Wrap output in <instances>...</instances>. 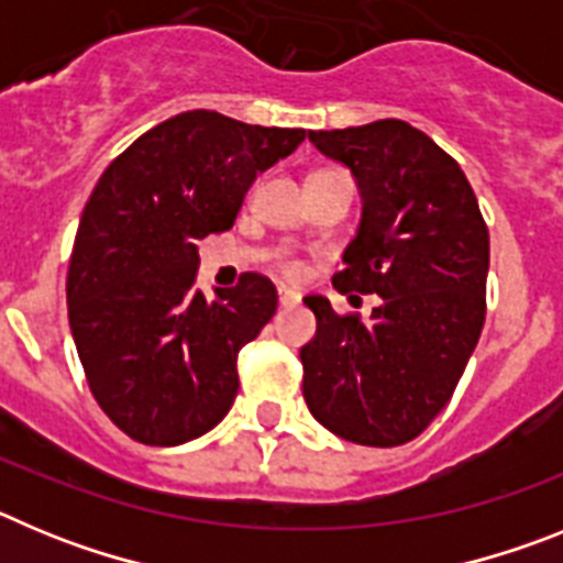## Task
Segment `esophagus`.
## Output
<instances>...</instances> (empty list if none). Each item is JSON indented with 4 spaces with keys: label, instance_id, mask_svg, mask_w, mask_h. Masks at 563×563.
Returning a JSON list of instances; mask_svg holds the SVG:
<instances>
[{
    "label": "esophagus",
    "instance_id": "esophagus-1",
    "mask_svg": "<svg viewBox=\"0 0 563 563\" xmlns=\"http://www.w3.org/2000/svg\"><path fill=\"white\" fill-rule=\"evenodd\" d=\"M278 305H282V307H296L298 305V292L278 290Z\"/></svg>",
    "mask_w": 563,
    "mask_h": 563
}]
</instances>
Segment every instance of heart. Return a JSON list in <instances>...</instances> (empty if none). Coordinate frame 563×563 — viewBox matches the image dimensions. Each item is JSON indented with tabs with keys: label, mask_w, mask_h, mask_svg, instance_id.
Masks as SVG:
<instances>
[{
	"label": "heart",
	"mask_w": 563,
	"mask_h": 563,
	"mask_svg": "<svg viewBox=\"0 0 563 563\" xmlns=\"http://www.w3.org/2000/svg\"><path fill=\"white\" fill-rule=\"evenodd\" d=\"M273 265H276V271L282 273L287 282H298V278L305 276V262L298 256H292V253H278Z\"/></svg>",
	"instance_id": "heart-1"
}]
</instances>
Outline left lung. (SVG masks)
Here are the masks:
<instances>
[{
  "mask_svg": "<svg viewBox=\"0 0 563 563\" xmlns=\"http://www.w3.org/2000/svg\"><path fill=\"white\" fill-rule=\"evenodd\" d=\"M355 174L363 220L332 287L377 292L369 321L307 296L305 400L324 429L372 449L415 440L445 409L485 324L490 236L465 172L406 121L310 132ZM361 296H352V301Z\"/></svg>",
  "mask_w": 563,
  "mask_h": 563,
  "instance_id": "left-lung-1",
  "label": "left lung"
}]
</instances>
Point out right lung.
I'll return each mask as SVG.
<instances>
[{
  "label": "right lung",
  "instance_id": "1",
  "mask_svg": "<svg viewBox=\"0 0 563 563\" xmlns=\"http://www.w3.org/2000/svg\"><path fill=\"white\" fill-rule=\"evenodd\" d=\"M305 129L251 126L211 109L141 134L89 194L67 271L69 330L103 415L143 445L211 431L239 391V350L276 312V287L194 290L197 239L228 231L258 172Z\"/></svg>",
  "mask_w": 563,
  "mask_h": 563
}]
</instances>
